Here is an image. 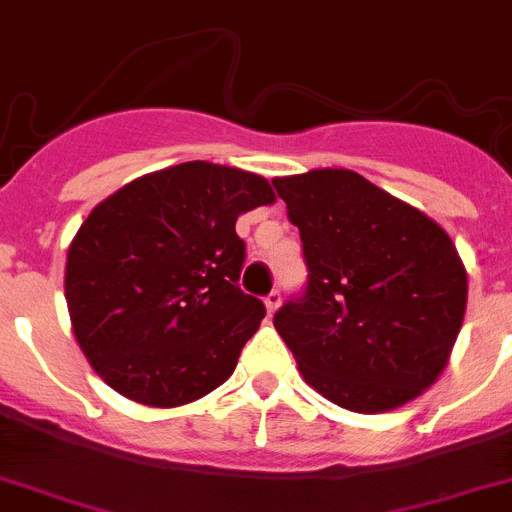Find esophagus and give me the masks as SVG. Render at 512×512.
Instances as JSON below:
<instances>
[{"mask_svg":"<svg viewBox=\"0 0 512 512\" xmlns=\"http://www.w3.org/2000/svg\"><path fill=\"white\" fill-rule=\"evenodd\" d=\"M280 300H283V295H280V290H278V288L270 290V293H267V298H265L267 313H275V308H278V305H280Z\"/></svg>","mask_w":512,"mask_h":512,"instance_id":"1","label":"esophagus"}]
</instances>
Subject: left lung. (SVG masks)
<instances>
[{"label":"left lung","instance_id":"left-lung-1","mask_svg":"<svg viewBox=\"0 0 512 512\" xmlns=\"http://www.w3.org/2000/svg\"><path fill=\"white\" fill-rule=\"evenodd\" d=\"M300 229L308 283L272 323L303 379L351 412L422 394L447 364L467 303L450 234L356 171L272 179Z\"/></svg>","mask_w":512,"mask_h":512}]
</instances>
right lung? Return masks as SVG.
Listing matches in <instances>:
<instances>
[{
    "label": "right lung",
    "instance_id": "1",
    "mask_svg": "<svg viewBox=\"0 0 512 512\" xmlns=\"http://www.w3.org/2000/svg\"><path fill=\"white\" fill-rule=\"evenodd\" d=\"M275 202L250 171L186 161L100 202L75 234L65 298L100 379L148 407H181L232 376L265 303L242 293V212Z\"/></svg>",
    "mask_w": 512,
    "mask_h": 512
}]
</instances>
